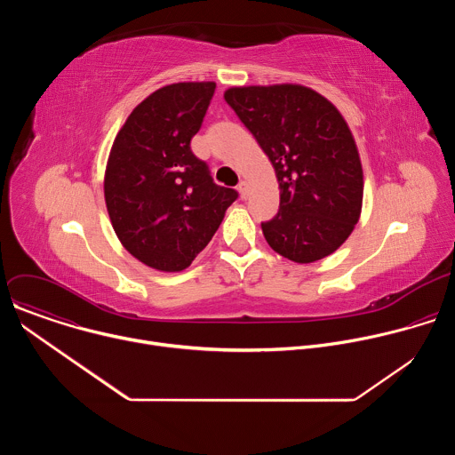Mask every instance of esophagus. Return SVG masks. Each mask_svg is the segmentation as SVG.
I'll return each instance as SVG.
<instances>
[{
  "mask_svg": "<svg viewBox=\"0 0 455 455\" xmlns=\"http://www.w3.org/2000/svg\"><path fill=\"white\" fill-rule=\"evenodd\" d=\"M239 194H241V198L243 200H246L248 198V192H250V183L246 181V180H243V181H239Z\"/></svg>",
  "mask_w": 455,
  "mask_h": 455,
  "instance_id": "34e87169",
  "label": "esophagus"
}]
</instances>
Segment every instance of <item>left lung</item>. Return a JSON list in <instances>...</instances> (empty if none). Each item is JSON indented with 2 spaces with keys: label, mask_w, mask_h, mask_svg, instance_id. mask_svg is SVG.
Wrapping results in <instances>:
<instances>
[{
  "label": "left lung",
  "mask_w": 455,
  "mask_h": 455,
  "mask_svg": "<svg viewBox=\"0 0 455 455\" xmlns=\"http://www.w3.org/2000/svg\"><path fill=\"white\" fill-rule=\"evenodd\" d=\"M225 100L275 169L279 212L261 223L268 244L300 265L331 255L363 200L362 162L342 113L300 84L234 86Z\"/></svg>",
  "instance_id": "1"
}]
</instances>
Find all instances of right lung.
Instances as JSON below:
<instances>
[{
  "label": "right lung",
  "mask_w": 455,
  "mask_h": 455,
  "mask_svg": "<svg viewBox=\"0 0 455 455\" xmlns=\"http://www.w3.org/2000/svg\"><path fill=\"white\" fill-rule=\"evenodd\" d=\"M216 83L153 92L115 137L104 174L108 214L122 246L160 272H181L212 239L234 188L212 181L190 151Z\"/></svg>",
  "instance_id": "1"
}]
</instances>
